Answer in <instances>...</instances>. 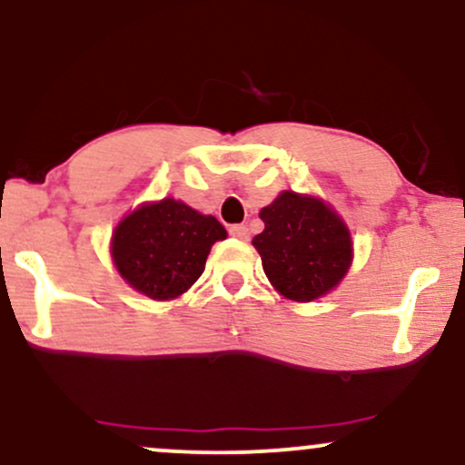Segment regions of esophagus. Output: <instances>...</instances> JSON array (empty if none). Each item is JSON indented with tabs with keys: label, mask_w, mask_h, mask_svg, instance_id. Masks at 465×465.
I'll use <instances>...</instances> for the list:
<instances>
[{
	"label": "esophagus",
	"mask_w": 465,
	"mask_h": 465,
	"mask_svg": "<svg viewBox=\"0 0 465 465\" xmlns=\"http://www.w3.org/2000/svg\"><path fill=\"white\" fill-rule=\"evenodd\" d=\"M229 233L238 240H249V229L247 225H232L229 227Z\"/></svg>",
	"instance_id": "1"
}]
</instances>
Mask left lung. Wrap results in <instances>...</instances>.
<instances>
[{
	"label": "left lung",
	"mask_w": 465,
	"mask_h": 465,
	"mask_svg": "<svg viewBox=\"0 0 465 465\" xmlns=\"http://www.w3.org/2000/svg\"><path fill=\"white\" fill-rule=\"evenodd\" d=\"M260 218L264 232L253 238V247L271 284L288 300H317L348 273L350 232L323 201L282 192Z\"/></svg>",
	"instance_id": "1"
}]
</instances>
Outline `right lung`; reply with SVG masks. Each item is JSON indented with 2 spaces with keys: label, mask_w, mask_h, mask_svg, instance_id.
Here are the masks:
<instances>
[{
  "label": "right lung",
  "mask_w": 465,
  "mask_h": 465,
  "mask_svg": "<svg viewBox=\"0 0 465 465\" xmlns=\"http://www.w3.org/2000/svg\"><path fill=\"white\" fill-rule=\"evenodd\" d=\"M227 232L214 216L163 199L142 205L114 233V262L135 291L151 300H173L199 280L212 244Z\"/></svg>",
  "instance_id": "1"
}]
</instances>
